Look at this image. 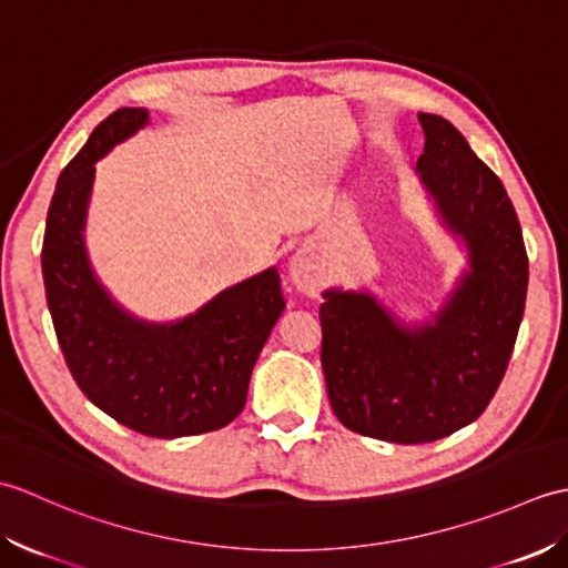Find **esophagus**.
I'll list each match as a JSON object with an SVG mask.
<instances>
[{"label":"esophagus","mask_w":568,"mask_h":568,"mask_svg":"<svg viewBox=\"0 0 568 568\" xmlns=\"http://www.w3.org/2000/svg\"><path fill=\"white\" fill-rule=\"evenodd\" d=\"M291 277H293V283H295V287H297L300 293H307V295L317 293L320 277H317L315 268H310V263H307L305 256H295L293 258V263H291Z\"/></svg>","instance_id":"esophagus-1"}]
</instances>
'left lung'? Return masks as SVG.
<instances>
[{"mask_svg": "<svg viewBox=\"0 0 568 568\" xmlns=\"http://www.w3.org/2000/svg\"><path fill=\"white\" fill-rule=\"evenodd\" d=\"M422 185L464 239L468 271L434 322L409 329L371 293L327 291L322 368L334 415L364 437L427 444L470 425L508 368L527 297L523 229L500 178L458 129L417 114Z\"/></svg>", "mask_w": 568, "mask_h": 568, "instance_id": "1", "label": "left lung"}]
</instances>
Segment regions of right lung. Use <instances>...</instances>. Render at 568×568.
I'll return each mask as SVG.
<instances>
[{
	"label": "right lung",
	"mask_w": 568,
	"mask_h": 568,
	"mask_svg": "<svg viewBox=\"0 0 568 568\" xmlns=\"http://www.w3.org/2000/svg\"><path fill=\"white\" fill-rule=\"evenodd\" d=\"M149 122L116 110L58 178L41 268L60 352L88 400L119 425L175 439L226 427L246 405L251 371L285 300L275 268L212 297L195 315L151 324L119 307L84 248L94 163Z\"/></svg>",
	"instance_id": "obj_1"
}]
</instances>
